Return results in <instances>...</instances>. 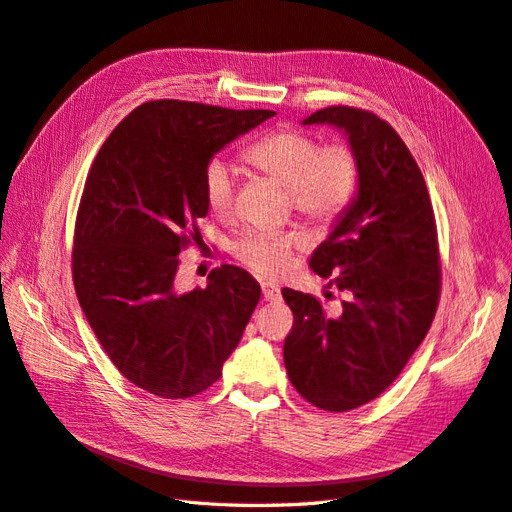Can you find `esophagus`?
Instances as JSON below:
<instances>
[{"instance_id":"obj_1","label":"esophagus","mask_w":512,"mask_h":512,"mask_svg":"<svg viewBox=\"0 0 512 512\" xmlns=\"http://www.w3.org/2000/svg\"><path fill=\"white\" fill-rule=\"evenodd\" d=\"M260 288H262V297H265L267 301H277V299L282 297L280 286H275V284H271V282H262Z\"/></svg>"}]
</instances>
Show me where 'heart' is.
Listing matches in <instances>:
<instances>
[{
	"label": "heart",
	"instance_id": "heart-1",
	"mask_svg": "<svg viewBox=\"0 0 512 512\" xmlns=\"http://www.w3.org/2000/svg\"><path fill=\"white\" fill-rule=\"evenodd\" d=\"M243 160L260 175L286 188L288 203L301 218L320 228L333 226L348 211L359 188V160L348 145L320 147L303 130L269 132L243 151ZM205 203L215 215H228L235 203V175L224 160H211L203 173ZM301 235L288 232H247L232 254L260 275L286 271Z\"/></svg>",
	"mask_w": 512,
	"mask_h": 512
}]
</instances>
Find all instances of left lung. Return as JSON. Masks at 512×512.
Listing matches in <instances>:
<instances>
[{"mask_svg": "<svg viewBox=\"0 0 512 512\" xmlns=\"http://www.w3.org/2000/svg\"><path fill=\"white\" fill-rule=\"evenodd\" d=\"M303 123L344 130L359 190L309 260L346 294L342 312L331 316L312 294L284 288L294 316L284 363L309 404L348 412L389 389L431 327L442 286L438 230L421 168L384 119L329 106Z\"/></svg>", "mask_w": 512, "mask_h": 512, "instance_id": "obj_1", "label": "left lung"}]
</instances>
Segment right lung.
<instances>
[{
    "label": "right lung",
    "instance_id": "add662e5",
    "mask_svg": "<svg viewBox=\"0 0 512 512\" xmlns=\"http://www.w3.org/2000/svg\"><path fill=\"white\" fill-rule=\"evenodd\" d=\"M273 111L183 100L145 102L106 138L89 168L74 226L76 297L108 359L138 389L164 399L203 393L260 301L232 265L207 288L179 292V254L203 237V173L237 136Z\"/></svg>",
    "mask_w": 512,
    "mask_h": 512
}]
</instances>
